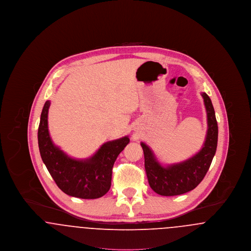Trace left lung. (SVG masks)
<instances>
[{
    "mask_svg": "<svg viewBox=\"0 0 251 251\" xmlns=\"http://www.w3.org/2000/svg\"><path fill=\"white\" fill-rule=\"evenodd\" d=\"M201 96L207 113L208 129L202 149L197 154L178 164L163 167L152 151L141 143L150 186L161 196H178L191 191L201 183L212 164L217 147L218 127L211 99L204 92Z\"/></svg>",
    "mask_w": 251,
    "mask_h": 251,
    "instance_id": "8db88e82",
    "label": "left lung"
}]
</instances>
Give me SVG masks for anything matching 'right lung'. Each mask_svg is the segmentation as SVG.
<instances>
[{
	"instance_id": "right-lung-1",
	"label": "right lung",
	"mask_w": 251,
	"mask_h": 251,
	"mask_svg": "<svg viewBox=\"0 0 251 251\" xmlns=\"http://www.w3.org/2000/svg\"><path fill=\"white\" fill-rule=\"evenodd\" d=\"M50 101L42 109L37 132L38 148L43 163L55 183L65 194L84 200L104 196L111 187L112 169L116 159L129 144L128 136L103 144L95 154L84 160L67 155L52 143L48 129Z\"/></svg>"
}]
</instances>
